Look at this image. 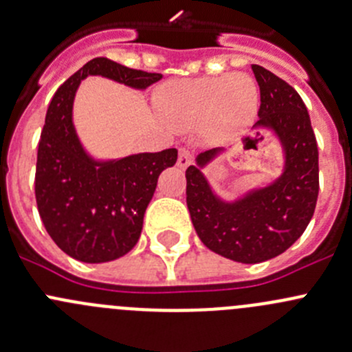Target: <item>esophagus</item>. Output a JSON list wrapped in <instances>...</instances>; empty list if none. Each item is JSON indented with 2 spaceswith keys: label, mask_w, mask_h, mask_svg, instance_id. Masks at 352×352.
I'll return each mask as SVG.
<instances>
[{
  "label": "esophagus",
  "mask_w": 352,
  "mask_h": 352,
  "mask_svg": "<svg viewBox=\"0 0 352 352\" xmlns=\"http://www.w3.org/2000/svg\"><path fill=\"white\" fill-rule=\"evenodd\" d=\"M192 163V155H190L189 150H186V148H180L179 150V158H177V165H179V168H187V166Z\"/></svg>",
  "instance_id": "34e87169"
}]
</instances>
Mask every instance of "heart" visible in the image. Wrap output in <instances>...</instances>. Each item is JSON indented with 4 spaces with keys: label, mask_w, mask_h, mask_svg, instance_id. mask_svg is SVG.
I'll list each match as a JSON object with an SVG mask.
<instances>
[{
    "label": "heart",
    "mask_w": 352,
    "mask_h": 352,
    "mask_svg": "<svg viewBox=\"0 0 352 352\" xmlns=\"http://www.w3.org/2000/svg\"><path fill=\"white\" fill-rule=\"evenodd\" d=\"M155 105L163 122L175 131L199 126L202 140L223 144L247 133L258 110V87L245 73L190 78L162 85Z\"/></svg>",
    "instance_id": "1"
}]
</instances>
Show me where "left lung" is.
<instances>
[{
    "instance_id": "8db88e82",
    "label": "left lung",
    "mask_w": 352,
    "mask_h": 352,
    "mask_svg": "<svg viewBox=\"0 0 352 352\" xmlns=\"http://www.w3.org/2000/svg\"><path fill=\"white\" fill-rule=\"evenodd\" d=\"M252 71L261 88L255 129H271L278 136L285 153L283 173L267 187L223 201L202 173L223 148L199 153L196 165L186 170L187 208L199 239L209 250L242 264L287 250L307 230L318 197V148L303 100L265 67L252 65Z\"/></svg>"
}]
</instances>
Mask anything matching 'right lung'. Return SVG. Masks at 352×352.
I'll list each match as a JSON object with an SVG mask.
<instances>
[{
    "mask_svg": "<svg viewBox=\"0 0 352 352\" xmlns=\"http://www.w3.org/2000/svg\"><path fill=\"white\" fill-rule=\"evenodd\" d=\"M87 76L146 90L162 74L95 58L58 88L47 109L35 168L38 214L65 254L100 264L122 257L138 243L160 173L175 165L177 150L119 160L88 155L73 126L74 95Z\"/></svg>",
    "mask_w": 352,
    "mask_h": 352,
    "instance_id": "right-lung-1",
    "label": "right lung"
}]
</instances>
